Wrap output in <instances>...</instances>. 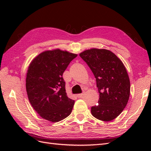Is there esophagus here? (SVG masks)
<instances>
[{"instance_id": "obj_1", "label": "esophagus", "mask_w": 151, "mask_h": 151, "mask_svg": "<svg viewBox=\"0 0 151 151\" xmlns=\"http://www.w3.org/2000/svg\"><path fill=\"white\" fill-rule=\"evenodd\" d=\"M83 95H84L83 94H77V97L79 98H83Z\"/></svg>"}]
</instances>
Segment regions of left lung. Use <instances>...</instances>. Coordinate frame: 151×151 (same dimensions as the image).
I'll list each match as a JSON object with an SVG mask.
<instances>
[{"label":"left lung","instance_id":"1","mask_svg":"<svg viewBox=\"0 0 151 151\" xmlns=\"http://www.w3.org/2000/svg\"><path fill=\"white\" fill-rule=\"evenodd\" d=\"M79 55L93 72L99 93L98 104L91 107V113L100 120H114L125 108L130 96V83L124 65L105 49L92 48Z\"/></svg>","mask_w":151,"mask_h":151}]
</instances>
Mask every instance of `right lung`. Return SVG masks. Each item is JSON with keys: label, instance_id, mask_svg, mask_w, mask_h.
Returning a JSON list of instances; mask_svg holds the SVG:
<instances>
[{"label": "right lung", "instance_id": "add662e5", "mask_svg": "<svg viewBox=\"0 0 151 151\" xmlns=\"http://www.w3.org/2000/svg\"><path fill=\"white\" fill-rule=\"evenodd\" d=\"M77 55L57 49L35 58L26 75V88L31 106L45 120L57 122L72 112L74 100L68 98L62 77Z\"/></svg>", "mask_w": 151, "mask_h": 151}]
</instances>
